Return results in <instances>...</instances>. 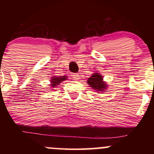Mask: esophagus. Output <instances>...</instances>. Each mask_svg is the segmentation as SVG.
Instances as JSON below:
<instances>
[{"mask_svg": "<svg viewBox=\"0 0 154 154\" xmlns=\"http://www.w3.org/2000/svg\"><path fill=\"white\" fill-rule=\"evenodd\" d=\"M72 78L74 79H79V75L78 74H73V75H72Z\"/></svg>", "mask_w": 154, "mask_h": 154, "instance_id": "obj_1", "label": "esophagus"}]
</instances>
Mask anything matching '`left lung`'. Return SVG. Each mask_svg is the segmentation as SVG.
<instances>
[{
	"label": "left lung",
	"mask_w": 154,
	"mask_h": 154,
	"mask_svg": "<svg viewBox=\"0 0 154 154\" xmlns=\"http://www.w3.org/2000/svg\"><path fill=\"white\" fill-rule=\"evenodd\" d=\"M87 83L89 85V87L92 88V89H94L98 93L107 91V83L104 82L103 76L98 72L93 73V75L88 79Z\"/></svg>",
	"instance_id": "8db88e82"
}]
</instances>
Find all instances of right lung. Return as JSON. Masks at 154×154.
<instances>
[{"instance_id":"obj_1","label":"right lung","mask_w":154,"mask_h":154,"mask_svg":"<svg viewBox=\"0 0 154 154\" xmlns=\"http://www.w3.org/2000/svg\"><path fill=\"white\" fill-rule=\"evenodd\" d=\"M67 78H68L67 76H57V77H53L50 80V86L51 88H56V86L60 85V83L61 82L68 79Z\"/></svg>"}]
</instances>
